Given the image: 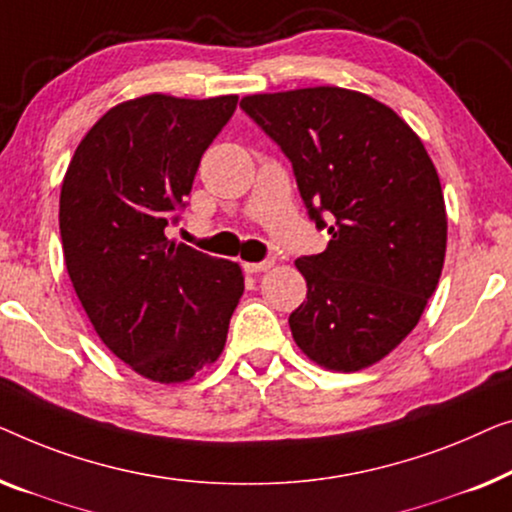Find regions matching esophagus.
<instances>
[{"mask_svg":"<svg viewBox=\"0 0 512 512\" xmlns=\"http://www.w3.org/2000/svg\"><path fill=\"white\" fill-rule=\"evenodd\" d=\"M273 264H276V259H262V262H246L243 264V269L248 273H259V271H269Z\"/></svg>","mask_w":512,"mask_h":512,"instance_id":"1","label":"esophagus"}]
</instances>
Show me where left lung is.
<instances>
[{
  "label": "left lung",
  "mask_w": 512,
  "mask_h": 512,
  "mask_svg": "<svg viewBox=\"0 0 512 512\" xmlns=\"http://www.w3.org/2000/svg\"><path fill=\"white\" fill-rule=\"evenodd\" d=\"M241 109L292 162L308 218L331 239L299 257L306 301L294 341L331 371H359L420 320L445 259L441 181L417 134L390 106L343 88L250 95Z\"/></svg>",
  "instance_id": "8db88e82"
}]
</instances>
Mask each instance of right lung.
Masks as SVG:
<instances>
[{"label":"right lung","instance_id":"obj_1","mask_svg":"<svg viewBox=\"0 0 512 512\" xmlns=\"http://www.w3.org/2000/svg\"><path fill=\"white\" fill-rule=\"evenodd\" d=\"M236 95H146L118 104L78 143L60 194L64 262L92 327L155 383L213 364L243 294L241 266L167 236L201 155Z\"/></svg>","mask_w":512,"mask_h":512}]
</instances>
